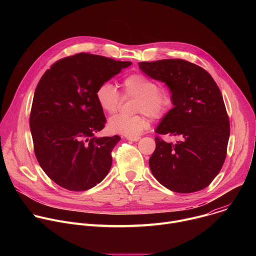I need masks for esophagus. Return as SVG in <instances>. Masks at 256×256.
<instances>
[{"instance_id":"esophagus-1","label":"esophagus","mask_w":256,"mask_h":256,"mask_svg":"<svg viewBox=\"0 0 256 256\" xmlns=\"http://www.w3.org/2000/svg\"><path fill=\"white\" fill-rule=\"evenodd\" d=\"M126 138L128 140H132V142H136V140H138L140 138V136H126Z\"/></svg>"}]
</instances>
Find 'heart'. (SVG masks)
Returning a JSON list of instances; mask_svg holds the SVG:
<instances>
[{"instance_id":"heart-1","label":"heart","mask_w":256,"mask_h":256,"mask_svg":"<svg viewBox=\"0 0 256 256\" xmlns=\"http://www.w3.org/2000/svg\"><path fill=\"white\" fill-rule=\"evenodd\" d=\"M124 98H134V112H142L134 116L118 114L108 122L112 132L126 136H138L149 128L146 114L154 120L162 118L172 106V95L166 89H160L156 81L142 72H134L122 81ZM96 101L102 110L108 114H116L122 102V95L109 82L100 84L95 92Z\"/></svg>"}]
</instances>
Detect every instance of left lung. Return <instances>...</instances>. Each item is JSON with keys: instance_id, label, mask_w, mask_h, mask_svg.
Returning <instances> with one entry per match:
<instances>
[{"instance_id": "left-lung-1", "label": "left lung", "mask_w": 256, "mask_h": 256, "mask_svg": "<svg viewBox=\"0 0 256 256\" xmlns=\"http://www.w3.org/2000/svg\"><path fill=\"white\" fill-rule=\"evenodd\" d=\"M149 77L166 83L174 107L156 128L181 136L176 144L156 136L149 160L154 177L174 192L190 194L210 186L227 155L230 122L220 89L208 72L184 60L138 62Z\"/></svg>"}]
</instances>
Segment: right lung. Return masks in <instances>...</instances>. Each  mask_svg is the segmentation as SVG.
I'll return each mask as SVG.
<instances>
[{
    "mask_svg": "<svg viewBox=\"0 0 256 256\" xmlns=\"http://www.w3.org/2000/svg\"><path fill=\"white\" fill-rule=\"evenodd\" d=\"M80 52L56 62L36 87L29 118L34 153L40 167L68 190L94 188L110 170L120 138H96L106 122L95 92L130 66Z\"/></svg>",
    "mask_w": 256,
    "mask_h": 256,
    "instance_id": "right-lung-1",
    "label": "right lung"
}]
</instances>
